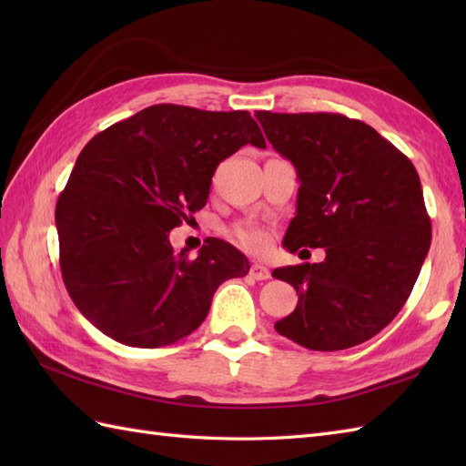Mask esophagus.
Listing matches in <instances>:
<instances>
[{"mask_svg":"<svg viewBox=\"0 0 466 466\" xmlns=\"http://www.w3.org/2000/svg\"><path fill=\"white\" fill-rule=\"evenodd\" d=\"M250 276L254 280H268L270 279V270L262 264H252L250 266Z\"/></svg>","mask_w":466,"mask_h":466,"instance_id":"34e87169","label":"esophagus"}]
</instances>
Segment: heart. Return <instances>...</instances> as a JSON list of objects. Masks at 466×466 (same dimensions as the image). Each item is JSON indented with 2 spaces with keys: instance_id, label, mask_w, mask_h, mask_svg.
<instances>
[{
  "instance_id": "b5f03b06",
  "label": "heart",
  "mask_w": 466,
  "mask_h": 466,
  "mask_svg": "<svg viewBox=\"0 0 466 466\" xmlns=\"http://www.w3.org/2000/svg\"><path fill=\"white\" fill-rule=\"evenodd\" d=\"M232 236L248 250H260L266 242L264 232H260L258 228L254 226H236Z\"/></svg>"
}]
</instances>
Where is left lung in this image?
Here are the masks:
<instances>
[{"label": "left lung", "instance_id": "obj_1", "mask_svg": "<svg viewBox=\"0 0 466 466\" xmlns=\"http://www.w3.org/2000/svg\"><path fill=\"white\" fill-rule=\"evenodd\" d=\"M268 142L299 174L284 248H324L319 264L284 266L299 304L274 324L310 350H344L392 322L431 248V218L412 162L342 114H256Z\"/></svg>", "mask_w": 466, "mask_h": 466}]
</instances>
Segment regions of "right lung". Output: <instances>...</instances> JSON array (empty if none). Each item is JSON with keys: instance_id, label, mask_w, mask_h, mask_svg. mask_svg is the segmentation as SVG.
Masks as SVG:
<instances>
[{"instance_id": "right-lung-1", "label": "right lung", "mask_w": 466, "mask_h": 466, "mask_svg": "<svg viewBox=\"0 0 466 466\" xmlns=\"http://www.w3.org/2000/svg\"><path fill=\"white\" fill-rule=\"evenodd\" d=\"M266 147L248 112L156 104L94 136L56 206L59 268L87 320L110 339L157 349L194 332L228 279L250 270L210 238L192 258L170 230L202 210L218 164Z\"/></svg>"}]
</instances>
